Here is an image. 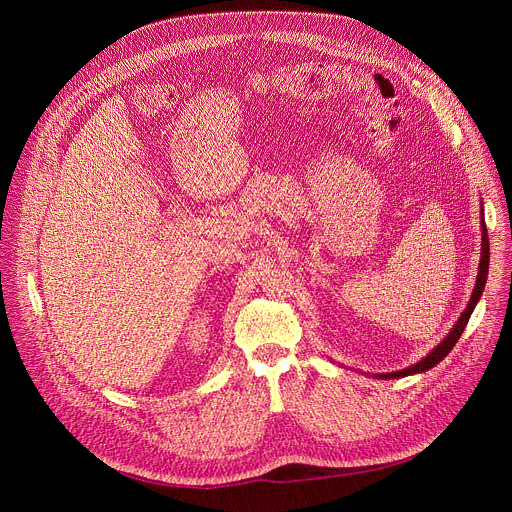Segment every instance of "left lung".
Instances as JSON below:
<instances>
[{
    "mask_svg": "<svg viewBox=\"0 0 512 512\" xmlns=\"http://www.w3.org/2000/svg\"><path fill=\"white\" fill-rule=\"evenodd\" d=\"M480 230H482V246H480V264H478V274H476V284H474V288H472V296H470V300H468V304H466V309H464V313L458 317V321H456V325L452 327V331L442 339V343L440 345H436L422 361H418V363H414L412 367H405V369H401V371H391V373H373V377L375 379H397V377H405V375H414V373H424V371H428V369H432V367H436L452 349H454V345L458 343V339H460V335L464 333V329H466V325H468V319H470V315H472V311H474V306H476V302L480 300V296H482V292H484V284H486V276H488V260H490V246H488V232H486V224H484V212L480 210Z\"/></svg>",
    "mask_w": 512,
    "mask_h": 512,
    "instance_id": "obj_1",
    "label": "left lung"
}]
</instances>
